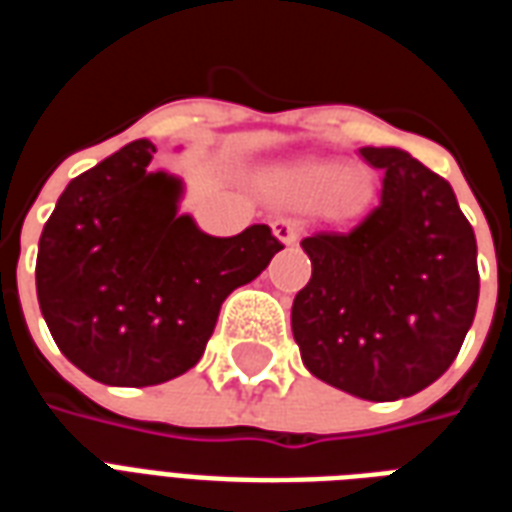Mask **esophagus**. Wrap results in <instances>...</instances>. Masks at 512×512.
<instances>
[{
    "label": "esophagus",
    "mask_w": 512,
    "mask_h": 512,
    "mask_svg": "<svg viewBox=\"0 0 512 512\" xmlns=\"http://www.w3.org/2000/svg\"><path fill=\"white\" fill-rule=\"evenodd\" d=\"M274 235H277V241H282L285 246L296 244V238H299V230H296V224L290 222V219H277L274 222Z\"/></svg>",
    "instance_id": "34e87169"
}]
</instances>
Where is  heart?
Listing matches in <instances>:
<instances>
[{"mask_svg":"<svg viewBox=\"0 0 512 512\" xmlns=\"http://www.w3.org/2000/svg\"><path fill=\"white\" fill-rule=\"evenodd\" d=\"M279 194L296 205L323 200L334 216H354L370 200V180L359 169H343L334 161H310L279 172Z\"/></svg>","mask_w":512,"mask_h":512,"instance_id":"heart-1","label":"heart"}]
</instances>
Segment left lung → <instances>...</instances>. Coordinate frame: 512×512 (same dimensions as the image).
<instances>
[{
  "label": "left lung",
  "mask_w": 512,
  "mask_h": 512,
  "mask_svg": "<svg viewBox=\"0 0 512 512\" xmlns=\"http://www.w3.org/2000/svg\"><path fill=\"white\" fill-rule=\"evenodd\" d=\"M384 172L376 208L301 241L312 277L290 326L312 376L384 403L447 373L477 312V241L455 191L400 147H359Z\"/></svg>",
  "instance_id": "1"
}]
</instances>
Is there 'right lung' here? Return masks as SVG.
<instances>
[{
  "instance_id": "obj_1",
  "label": "right lung",
  "mask_w": 512,
  "mask_h": 512,
  "mask_svg": "<svg viewBox=\"0 0 512 512\" xmlns=\"http://www.w3.org/2000/svg\"><path fill=\"white\" fill-rule=\"evenodd\" d=\"M136 139L73 178L40 233L38 304L65 359L106 386H153L200 362L222 301L282 244L268 224L230 238L180 213L183 180Z\"/></svg>"
}]
</instances>
